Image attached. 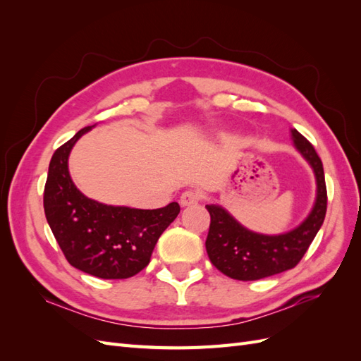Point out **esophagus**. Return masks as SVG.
Instances as JSON below:
<instances>
[{
    "mask_svg": "<svg viewBox=\"0 0 361 361\" xmlns=\"http://www.w3.org/2000/svg\"><path fill=\"white\" fill-rule=\"evenodd\" d=\"M197 200H199V194H197V191H194V190L185 191L180 195V204L182 206H191L194 203H197Z\"/></svg>",
    "mask_w": 361,
    "mask_h": 361,
    "instance_id": "esophagus-1",
    "label": "esophagus"
}]
</instances>
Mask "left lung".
<instances>
[{"mask_svg": "<svg viewBox=\"0 0 361 361\" xmlns=\"http://www.w3.org/2000/svg\"><path fill=\"white\" fill-rule=\"evenodd\" d=\"M295 150L307 161L316 180V197L312 211L288 232L267 235L250 231L226 207L206 204L211 214L206 251L212 265L235 280H259L293 268L307 251L324 223L326 212V188L321 158L297 129H290Z\"/></svg>", "mask_w": 361, "mask_h": 361, "instance_id": "1", "label": "left lung"}]
</instances>
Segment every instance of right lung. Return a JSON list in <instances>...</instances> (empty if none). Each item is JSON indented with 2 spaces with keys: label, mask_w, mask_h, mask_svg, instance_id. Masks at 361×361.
Here are the masks:
<instances>
[{
  "label": "right lung",
  "mask_w": 361,
  "mask_h": 361,
  "mask_svg": "<svg viewBox=\"0 0 361 361\" xmlns=\"http://www.w3.org/2000/svg\"><path fill=\"white\" fill-rule=\"evenodd\" d=\"M78 130L56 150L43 194L47 221L68 262L99 279H129L146 268L162 232L180 206L171 202L159 209L113 206L84 195L69 173V155L84 134Z\"/></svg>",
  "instance_id": "obj_1"
}]
</instances>
